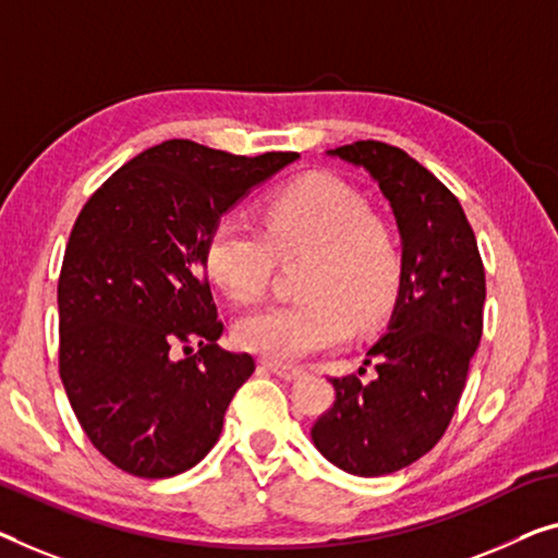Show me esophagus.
<instances>
[{"instance_id": "34e87169", "label": "esophagus", "mask_w": 558, "mask_h": 558, "mask_svg": "<svg viewBox=\"0 0 558 558\" xmlns=\"http://www.w3.org/2000/svg\"><path fill=\"white\" fill-rule=\"evenodd\" d=\"M265 365H268V368H270L272 373H276L278 378H282V380H298V378H303V376H305V368H298V365L272 363V361H268Z\"/></svg>"}]
</instances>
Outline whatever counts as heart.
<instances>
[{"mask_svg": "<svg viewBox=\"0 0 558 558\" xmlns=\"http://www.w3.org/2000/svg\"><path fill=\"white\" fill-rule=\"evenodd\" d=\"M203 255L215 286L238 305L263 301L278 257L311 255L301 280L307 301L272 305L235 328L245 351L272 363L343 345L353 323L363 330L378 326L403 278L393 228L363 193L323 172L303 174L265 199L263 230L222 215L207 232Z\"/></svg>", "mask_w": 558, "mask_h": 558, "instance_id": "heart-1", "label": "heart"}]
</instances>
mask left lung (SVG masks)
Instances as JSON below:
<instances>
[{
  "instance_id": "8db88e82",
  "label": "left lung",
  "mask_w": 558,
  "mask_h": 558,
  "mask_svg": "<svg viewBox=\"0 0 558 558\" xmlns=\"http://www.w3.org/2000/svg\"><path fill=\"white\" fill-rule=\"evenodd\" d=\"M384 190L403 240V278L386 336L368 351L373 380L330 378L336 401L311 436L353 476H386L446 434L484 332L486 276L456 195L401 147L359 140L330 149Z\"/></svg>"
}]
</instances>
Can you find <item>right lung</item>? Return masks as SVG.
I'll return each instance as SVG.
<instances>
[{"instance_id":"1","label":"right lung","mask_w":558,"mask_h":558,"mask_svg":"<svg viewBox=\"0 0 558 558\" xmlns=\"http://www.w3.org/2000/svg\"><path fill=\"white\" fill-rule=\"evenodd\" d=\"M298 157L168 140L124 162L80 210L57 286L60 378L82 430L118 469L178 476L220 438L255 361L218 345L205 238Z\"/></svg>"}]
</instances>
